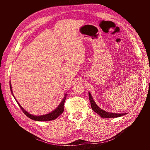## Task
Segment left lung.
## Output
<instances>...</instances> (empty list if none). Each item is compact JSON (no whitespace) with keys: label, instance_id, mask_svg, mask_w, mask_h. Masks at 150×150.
<instances>
[{"label":"left lung","instance_id":"left-lung-1","mask_svg":"<svg viewBox=\"0 0 150 150\" xmlns=\"http://www.w3.org/2000/svg\"><path fill=\"white\" fill-rule=\"evenodd\" d=\"M89 99H90L91 103V107L95 113L99 115L103 118H115V117H119L123 116L126 113H110L108 111L102 110L100 108L98 107L96 103H95L93 97H92L91 93L89 92Z\"/></svg>","mask_w":150,"mask_h":150}]
</instances>
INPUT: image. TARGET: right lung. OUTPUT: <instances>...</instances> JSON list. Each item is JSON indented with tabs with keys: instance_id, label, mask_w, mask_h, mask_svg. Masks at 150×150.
Listing matches in <instances>:
<instances>
[{
	"instance_id": "right-lung-1",
	"label": "right lung",
	"mask_w": 150,
	"mask_h": 150,
	"mask_svg": "<svg viewBox=\"0 0 150 150\" xmlns=\"http://www.w3.org/2000/svg\"><path fill=\"white\" fill-rule=\"evenodd\" d=\"M9 87H10V90H11V94L13 95V96L15 98V100L17 101V104L19 105V106H20L21 109L22 110V111H23V113L26 115L27 117H28L30 118V119H32L33 120H36V121H49V120H55L56 119L57 117H58L59 115H60L64 111V102L66 98V94L64 95V97L63 99L62 100L61 103H60V104L58 106L57 108H55V110L53 111H51L50 113H47L45 115H39V116H37V115H31L30 113H29L25 110L23 108H22L21 104L18 103V102L16 99L15 97H14L13 94V91H12V88H11V82H9Z\"/></svg>"
}]
</instances>
